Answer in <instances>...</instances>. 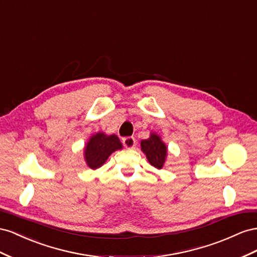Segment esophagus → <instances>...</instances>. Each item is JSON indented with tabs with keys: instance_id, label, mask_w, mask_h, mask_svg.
Instances as JSON below:
<instances>
[{
	"instance_id": "obj_1",
	"label": "esophagus",
	"mask_w": 257,
	"mask_h": 257,
	"mask_svg": "<svg viewBox=\"0 0 257 257\" xmlns=\"http://www.w3.org/2000/svg\"><path fill=\"white\" fill-rule=\"evenodd\" d=\"M122 144L126 149H133L136 145V139L134 137H126L122 139Z\"/></svg>"
}]
</instances>
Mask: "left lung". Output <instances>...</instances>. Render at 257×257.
Returning <instances> with one entry per match:
<instances>
[{"label":"left lung","instance_id":"obj_1","mask_svg":"<svg viewBox=\"0 0 257 257\" xmlns=\"http://www.w3.org/2000/svg\"><path fill=\"white\" fill-rule=\"evenodd\" d=\"M141 148L150 164L157 169H161L166 160L167 148L165 143L160 140V138L155 134L151 135V138L148 140L141 141Z\"/></svg>","mask_w":257,"mask_h":257}]
</instances>
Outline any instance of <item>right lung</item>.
Wrapping results in <instances>:
<instances>
[{
  "label": "right lung",
  "instance_id": "right-lung-1",
  "mask_svg": "<svg viewBox=\"0 0 257 257\" xmlns=\"http://www.w3.org/2000/svg\"><path fill=\"white\" fill-rule=\"evenodd\" d=\"M121 149L119 139L115 135L105 136L99 133L90 138L85 148V159L88 167L97 169L105 163L113 152Z\"/></svg>",
  "mask_w": 257,
  "mask_h": 257
}]
</instances>
